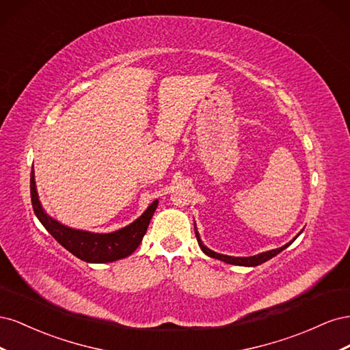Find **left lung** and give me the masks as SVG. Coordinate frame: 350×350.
<instances>
[{
	"instance_id": "obj_1",
	"label": "left lung",
	"mask_w": 350,
	"mask_h": 350,
	"mask_svg": "<svg viewBox=\"0 0 350 350\" xmlns=\"http://www.w3.org/2000/svg\"><path fill=\"white\" fill-rule=\"evenodd\" d=\"M194 228H196V226H194ZM298 235H299V234H298ZM196 237H197L200 248L203 250V252L206 254V256H208V257H211V258H217V260H220V261H225V262H228V264H235V266H245V267H254V266H258V264L266 262L267 260L273 258L274 256H278V254L282 252L286 247L291 245V242H289V243H286V245H283V247H280V248L271 250V251H267V252H261V254H257V256H252V257H230V256H224V254H217V252H215V251L208 250V248L204 245V243L201 242L197 229H196ZM295 238H296V237H295ZM292 241H293V239H292Z\"/></svg>"
}]
</instances>
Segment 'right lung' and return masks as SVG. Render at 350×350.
Here are the masks:
<instances>
[{
    "mask_svg": "<svg viewBox=\"0 0 350 350\" xmlns=\"http://www.w3.org/2000/svg\"><path fill=\"white\" fill-rule=\"evenodd\" d=\"M30 198L36 217L49 234L72 256L88 262H112L131 256L137 247L140 245L157 207V200H154L144 213L139 219H135L131 225L111 232V234H93V232L88 230L71 229L61 225L59 221L45 213L36 191L33 166H31L30 174Z\"/></svg>",
    "mask_w": 350,
    "mask_h": 350,
    "instance_id": "obj_1",
    "label": "right lung"
}]
</instances>
